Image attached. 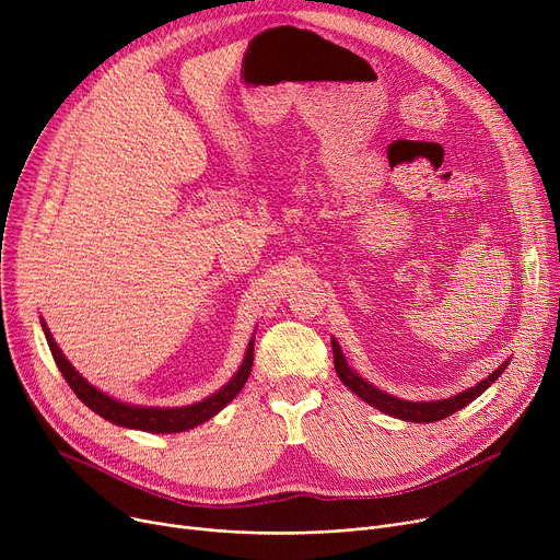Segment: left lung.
<instances>
[{"label": "left lung", "mask_w": 560, "mask_h": 560, "mask_svg": "<svg viewBox=\"0 0 560 560\" xmlns=\"http://www.w3.org/2000/svg\"><path fill=\"white\" fill-rule=\"evenodd\" d=\"M331 345H334V365H336V372H338L342 384L351 393H357L370 406L384 410V413H388L393 418L406 420V422H438V420L450 418L452 413H456V410L465 408L467 404H472L483 390H488V386L494 384V381L499 378V374H502L504 368L509 365V363H504L502 368L494 370L488 378H483L481 384H477L475 388H467V390L458 393L456 397L440 399V401H406V399H397V397H393V395H388L384 390L374 388L372 384H368L365 378H361L357 372H351L349 365L345 363V357H342L338 342L334 340Z\"/></svg>", "instance_id": "obj_1"}]
</instances>
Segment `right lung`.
Segmentation results:
<instances>
[{
	"label": "right lung",
	"mask_w": 560,
	"mask_h": 560,
	"mask_svg": "<svg viewBox=\"0 0 560 560\" xmlns=\"http://www.w3.org/2000/svg\"><path fill=\"white\" fill-rule=\"evenodd\" d=\"M45 338L47 345L51 349V357L61 370L63 378L68 381V386L74 390V395L91 408L95 410L97 416H102L104 420L117 424V427H127V429H140V431H150V433H179V431H188L206 420H211L215 413L241 393V388L245 386V381L249 378L252 372V363H254V340L247 347L245 361L241 365V370L235 372V376L229 381L224 388H220L215 395H211L209 399H203L199 404L192 406H182V408H144V406H129L117 401L108 395H104L102 390L93 388L88 381L70 365V361L63 357V351L58 349V345L54 342L49 329L45 327Z\"/></svg>",
	"instance_id": "right-lung-1"
}]
</instances>
